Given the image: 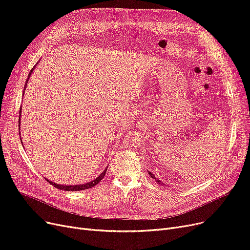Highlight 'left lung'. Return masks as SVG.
Here are the masks:
<instances>
[{
  "instance_id": "left-lung-1",
  "label": "left lung",
  "mask_w": 250,
  "mask_h": 250,
  "mask_svg": "<svg viewBox=\"0 0 250 250\" xmlns=\"http://www.w3.org/2000/svg\"><path fill=\"white\" fill-rule=\"evenodd\" d=\"M149 174H150V176H151V177H152V178H154V179H156V178H155V175H154V174H153V173H151V172H150V171H149ZM156 181H157V182H158V183H159V185H163V183H162V182H161V181H160V180H158V179H156Z\"/></svg>"
}]
</instances>
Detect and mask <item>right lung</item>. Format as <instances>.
Here are the masks:
<instances>
[{"label": "right lung", "mask_w": 250, "mask_h": 250, "mask_svg": "<svg viewBox=\"0 0 250 250\" xmlns=\"http://www.w3.org/2000/svg\"><path fill=\"white\" fill-rule=\"evenodd\" d=\"M35 67V65H34ZM34 67L32 68V70L30 71V74H29V76L31 75V73H32V71H33V69H34ZM29 76H28V78H29ZM28 81V80H27ZM27 81H26V84H25V87H24V89L26 88V85H27ZM21 113V110H20V112H19V114ZM19 126H20V120H19ZM106 170H107V168L104 170V171L96 178V179H94V180H92L91 182H88V183H86V185H80V186H61V185H57V183H54V182H51V181H49V180H47L46 178H45V180L46 181H48L51 186H54L55 188H59V189H62V190H67V191H77V190H84V189H88V188H93V187H95L96 185H98V183L103 179V177L105 176V173H106Z\"/></svg>", "instance_id": "right-lung-1"}]
</instances>
